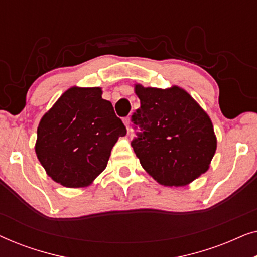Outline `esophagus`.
<instances>
[{"label": "esophagus", "instance_id": "1", "mask_svg": "<svg viewBox=\"0 0 257 257\" xmlns=\"http://www.w3.org/2000/svg\"><path fill=\"white\" fill-rule=\"evenodd\" d=\"M122 121H124L126 128H127V131H130V118L126 117V118L122 119Z\"/></svg>", "mask_w": 257, "mask_h": 257}]
</instances>
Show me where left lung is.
Instances as JSON below:
<instances>
[{
  "label": "left lung",
  "mask_w": 257,
  "mask_h": 257,
  "mask_svg": "<svg viewBox=\"0 0 257 257\" xmlns=\"http://www.w3.org/2000/svg\"><path fill=\"white\" fill-rule=\"evenodd\" d=\"M140 107L132 115L131 142L144 170L164 186H186L207 172L216 151L208 114L179 86L136 85Z\"/></svg>",
  "instance_id": "obj_1"
}]
</instances>
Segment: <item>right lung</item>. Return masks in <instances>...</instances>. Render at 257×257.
Masks as SVG:
<instances>
[{
    "label": "right lung",
    "instance_id": "right-lung-1",
    "mask_svg": "<svg viewBox=\"0 0 257 257\" xmlns=\"http://www.w3.org/2000/svg\"><path fill=\"white\" fill-rule=\"evenodd\" d=\"M100 87L73 86L42 117L35 146L49 177L69 188L90 185L106 167L111 150L126 135Z\"/></svg>",
    "mask_w": 257,
    "mask_h": 257
}]
</instances>
